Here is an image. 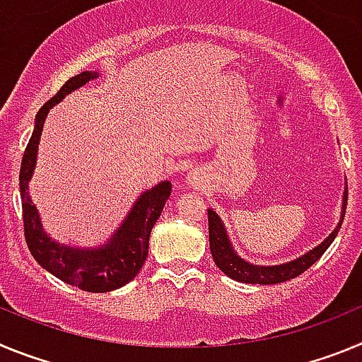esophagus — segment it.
Listing matches in <instances>:
<instances>
[{
    "label": "esophagus",
    "instance_id": "34e87169",
    "mask_svg": "<svg viewBox=\"0 0 362 362\" xmlns=\"http://www.w3.org/2000/svg\"><path fill=\"white\" fill-rule=\"evenodd\" d=\"M187 183L190 188H201L204 185V175L199 170H192L187 175Z\"/></svg>",
    "mask_w": 362,
    "mask_h": 362
}]
</instances>
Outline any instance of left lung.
I'll return each mask as SVG.
<instances>
[{"mask_svg": "<svg viewBox=\"0 0 362 362\" xmlns=\"http://www.w3.org/2000/svg\"><path fill=\"white\" fill-rule=\"evenodd\" d=\"M346 201L348 187L344 188L341 217H339V223L334 228V232H332L321 245H317L315 248L308 250L305 255H300V257H296L293 261H288V263L283 264H254L245 261L232 246V241H230L228 233H226L225 223L221 221V217L217 216L212 209H209V238L210 252H212L214 261H216L217 268H219L223 274H226L230 279L239 281V283L277 284L284 283V281L288 279H293V277H297L305 270H308V268L328 250V246L334 243L335 235L339 233V228L343 225L344 212H346Z\"/></svg>", "mask_w": 362, "mask_h": 362, "instance_id": "1", "label": "left lung"}]
</instances>
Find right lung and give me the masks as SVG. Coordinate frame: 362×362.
I'll return each instance as SVG.
<instances>
[{"mask_svg":"<svg viewBox=\"0 0 362 362\" xmlns=\"http://www.w3.org/2000/svg\"><path fill=\"white\" fill-rule=\"evenodd\" d=\"M95 78H99V74L94 70L92 72L86 70L74 76L62 86V90L40 108L34 132L21 161L19 192H21V206H23L25 239L34 259L63 283L78 286L85 292L103 293L129 284L145 264L148 255L150 232L161 216L166 199L170 197L172 183L161 181L150 190L143 192L132 204L123 223L103 245L90 246V248L69 246L56 241L45 232L40 212L28 196V181L36 168L37 146H40L45 119L54 105Z\"/></svg>","mask_w":362,"mask_h":362,"instance_id":"add662e5","label":"right lung"}]
</instances>
